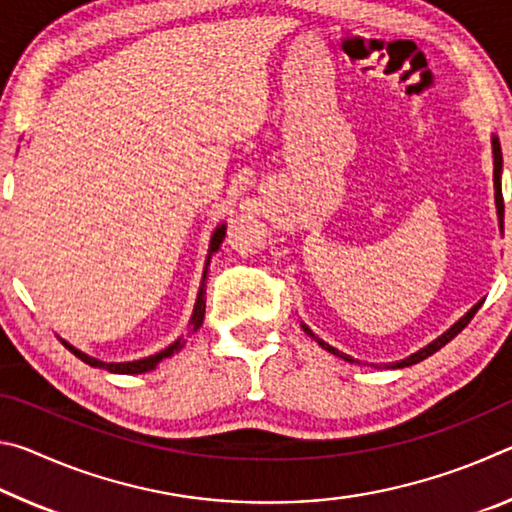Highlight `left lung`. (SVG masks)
<instances>
[{
	"mask_svg": "<svg viewBox=\"0 0 512 512\" xmlns=\"http://www.w3.org/2000/svg\"><path fill=\"white\" fill-rule=\"evenodd\" d=\"M492 158H495V203H497V216H499V228H504V196H501V164H504V158H501V144H499V137L497 135H492ZM483 305V300L481 302H476V305L467 311V314L458 320V323H454L452 327L447 329L445 334H440L436 341H431L427 348H422V350H418V352H413L411 357H406V359H402V361H395V363H391V366L388 368H406V366H413V363H420L422 359H427V357H431L433 352H438L440 348H443V345H447L449 341L454 339V336L458 334V332H463V329L467 327V323H470V320L474 318V314L476 311H479V307ZM302 329H305V334H309L311 339H314L320 348L323 350H327V352H332L334 357H341V359H345V361H350V363H354V359L352 357H348V354H343V352H339L336 348H332V345L329 343H325V341H320L318 336L311 332V329L302 323Z\"/></svg>",
	"mask_w": 512,
	"mask_h": 512,
	"instance_id": "8db88e82",
	"label": "left lung"
}]
</instances>
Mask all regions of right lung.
Here are the masks:
<instances>
[{
	"label": "right lung",
	"instance_id": "right-lung-1",
	"mask_svg": "<svg viewBox=\"0 0 512 512\" xmlns=\"http://www.w3.org/2000/svg\"><path fill=\"white\" fill-rule=\"evenodd\" d=\"M223 239H225V223H221L219 228L214 230V235H212V239H210V250H207V262H205V271H203V282H201V289H198L196 305H194V314H192V320H189V325H187V334L180 336L178 341H173V343L169 345V348L160 350L158 354H151V357H144V359H137V361H124V363H106V361H99V359L90 357V354L76 350L74 345H69L67 341H63L65 348H67L69 352H72V354H76V357H79L83 363H88V366H92V368H103V370H108V372H117V375H140V372H149V370H153L155 366H158L160 361L169 359L173 352L183 350L189 336L196 334L198 327L203 325V318H205V277H207V266H210L212 255L216 253V250L221 248Z\"/></svg>",
	"mask_w": 512,
	"mask_h": 512
}]
</instances>
